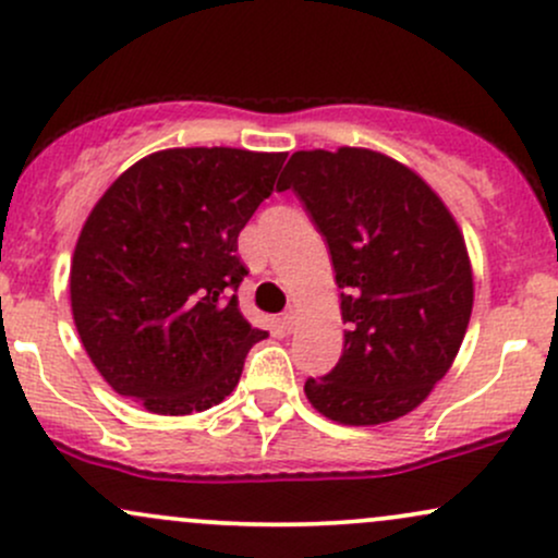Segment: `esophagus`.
I'll list each match as a JSON object with an SVG mask.
<instances>
[{
    "label": "esophagus",
    "mask_w": 558,
    "mask_h": 558,
    "mask_svg": "<svg viewBox=\"0 0 558 558\" xmlns=\"http://www.w3.org/2000/svg\"><path fill=\"white\" fill-rule=\"evenodd\" d=\"M280 323H283L286 330H293V323H296V310L283 312V317H280Z\"/></svg>",
    "instance_id": "1"
}]
</instances>
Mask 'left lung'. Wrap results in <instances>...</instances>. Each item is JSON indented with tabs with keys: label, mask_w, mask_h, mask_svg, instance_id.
I'll use <instances>...</instances> for the list:
<instances>
[{
	"label": "left lung",
	"mask_w": 558,
	"mask_h": 558,
	"mask_svg": "<svg viewBox=\"0 0 558 558\" xmlns=\"http://www.w3.org/2000/svg\"><path fill=\"white\" fill-rule=\"evenodd\" d=\"M293 189L330 248L341 288L343 354L304 393L341 425L399 420L451 369L472 315L466 243L440 196L380 151H296Z\"/></svg>",
	"instance_id": "1"
}]
</instances>
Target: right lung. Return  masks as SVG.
<instances>
[{
  "label": "right lung",
  "instance_id": "add662e5",
  "mask_svg": "<svg viewBox=\"0 0 558 558\" xmlns=\"http://www.w3.org/2000/svg\"><path fill=\"white\" fill-rule=\"evenodd\" d=\"M283 151L165 149L96 202L70 265V306L88 360L125 399L191 414L239 386L267 338L239 310V233L272 194Z\"/></svg>",
  "mask_w": 558,
  "mask_h": 558
}]
</instances>
